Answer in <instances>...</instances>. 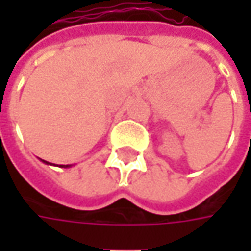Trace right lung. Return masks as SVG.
<instances>
[{"label": "right lung", "instance_id": "obj_1", "mask_svg": "<svg viewBox=\"0 0 251 251\" xmlns=\"http://www.w3.org/2000/svg\"><path fill=\"white\" fill-rule=\"evenodd\" d=\"M40 160H42L43 163H46V165H51V163H49V162H46V160L43 159H40ZM71 166H73V165H61V168H71Z\"/></svg>", "mask_w": 251, "mask_h": 251}]
</instances>
